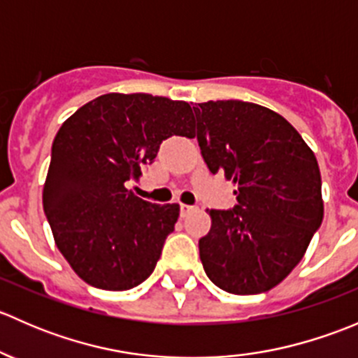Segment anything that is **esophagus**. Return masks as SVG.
I'll list each match as a JSON object with an SVG mask.
<instances>
[{
	"instance_id": "34e87169",
	"label": "esophagus",
	"mask_w": 358,
	"mask_h": 358,
	"mask_svg": "<svg viewBox=\"0 0 358 358\" xmlns=\"http://www.w3.org/2000/svg\"><path fill=\"white\" fill-rule=\"evenodd\" d=\"M196 206H189V204H180V215L182 216H187L190 215L192 211H196Z\"/></svg>"
}]
</instances>
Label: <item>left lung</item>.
I'll list each match as a JSON object with an SVG mask.
<instances>
[{"label": "left lung", "mask_w": 358, "mask_h": 358, "mask_svg": "<svg viewBox=\"0 0 358 358\" xmlns=\"http://www.w3.org/2000/svg\"><path fill=\"white\" fill-rule=\"evenodd\" d=\"M194 112L209 171L237 183V204L209 211L211 230L199 241L206 275L232 294L272 289L322 223L317 159L282 115L258 103L209 100Z\"/></svg>", "instance_id": "left-lung-1"}]
</instances>
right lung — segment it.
I'll list each match as a JSON object with an SVG mask.
<instances>
[{"label": "right lung", "instance_id": "right-lung-1", "mask_svg": "<svg viewBox=\"0 0 358 358\" xmlns=\"http://www.w3.org/2000/svg\"><path fill=\"white\" fill-rule=\"evenodd\" d=\"M173 135H194L190 106L147 93L99 96L57 133L43 209L57 248L90 286L131 289L156 268L180 208L140 199L128 185Z\"/></svg>", "mask_w": 358, "mask_h": 358}]
</instances>
